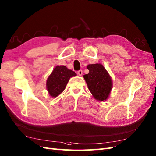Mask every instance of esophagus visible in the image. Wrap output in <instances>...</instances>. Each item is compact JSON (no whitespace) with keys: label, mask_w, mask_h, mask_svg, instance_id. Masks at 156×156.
Masks as SVG:
<instances>
[{"label":"esophagus","mask_w":156,"mask_h":156,"mask_svg":"<svg viewBox=\"0 0 156 156\" xmlns=\"http://www.w3.org/2000/svg\"><path fill=\"white\" fill-rule=\"evenodd\" d=\"M82 74H83V72H82V70H79V71H78V74L80 76H81L82 75Z\"/></svg>","instance_id":"obj_1"}]
</instances>
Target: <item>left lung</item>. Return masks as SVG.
Returning <instances> with one entry per match:
<instances>
[{
    "instance_id": "1",
    "label": "left lung",
    "mask_w": 156,
    "mask_h": 156,
    "mask_svg": "<svg viewBox=\"0 0 156 156\" xmlns=\"http://www.w3.org/2000/svg\"><path fill=\"white\" fill-rule=\"evenodd\" d=\"M87 68L89 72L83 77L92 97L98 101H107L112 88L111 76L101 64H89Z\"/></svg>"
}]
</instances>
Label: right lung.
Returning a JSON list of instances; mask_svg holds the SVG:
<instances>
[{"mask_svg":"<svg viewBox=\"0 0 156 156\" xmlns=\"http://www.w3.org/2000/svg\"><path fill=\"white\" fill-rule=\"evenodd\" d=\"M76 74L65 66H57L53 69L46 80V88L52 98L57 97L64 90L70 78Z\"/></svg>","mask_w":156,"mask_h":156,"instance_id":"right-lung-1","label":"right lung"}]
</instances>
